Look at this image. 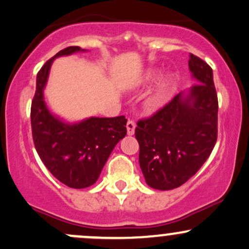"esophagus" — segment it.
<instances>
[{
	"instance_id": "34e87169",
	"label": "esophagus",
	"mask_w": 249,
	"mask_h": 249,
	"mask_svg": "<svg viewBox=\"0 0 249 249\" xmlns=\"http://www.w3.org/2000/svg\"><path fill=\"white\" fill-rule=\"evenodd\" d=\"M135 129H136V124L133 120H127L126 123V130H127V135L132 136L135 133Z\"/></svg>"
}]
</instances>
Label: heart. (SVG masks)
<instances>
[{"instance_id":"b5f03b06","label":"heart","mask_w":249,"mask_h":249,"mask_svg":"<svg viewBox=\"0 0 249 249\" xmlns=\"http://www.w3.org/2000/svg\"><path fill=\"white\" fill-rule=\"evenodd\" d=\"M158 70L156 68H149L145 72L142 73L141 75L136 79L135 86L145 87L147 85L152 84L157 79ZM173 85L174 79L171 75H165L158 81L156 85L155 89L151 92L146 100V106L149 110L157 111L160 108L164 107V106L170 102L171 97H173Z\"/></svg>"}]
</instances>
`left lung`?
Returning a JSON list of instances; mask_svg holds the SVG:
<instances>
[{
    "instance_id": "left-lung-1",
    "label": "left lung",
    "mask_w": 249,
    "mask_h": 249,
    "mask_svg": "<svg viewBox=\"0 0 249 249\" xmlns=\"http://www.w3.org/2000/svg\"><path fill=\"white\" fill-rule=\"evenodd\" d=\"M189 70L197 84L181 92L147 119L135 135L139 165L147 185L157 190L181 187L208 160L217 139V94L213 70L194 54Z\"/></svg>"
}]
</instances>
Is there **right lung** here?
Listing matches in <instances>:
<instances>
[{"instance_id": "obj_1", "label": "right lung", "mask_w": 249, "mask_h": 249, "mask_svg": "<svg viewBox=\"0 0 249 249\" xmlns=\"http://www.w3.org/2000/svg\"><path fill=\"white\" fill-rule=\"evenodd\" d=\"M76 52L86 51L78 46L62 49L39 71L31 120L35 149L46 168L67 187L84 189L99 178L112 150L126 135L127 119L124 116L89 117L78 123H67L49 111L43 91L52 64L59 56Z\"/></svg>"}]
</instances>
